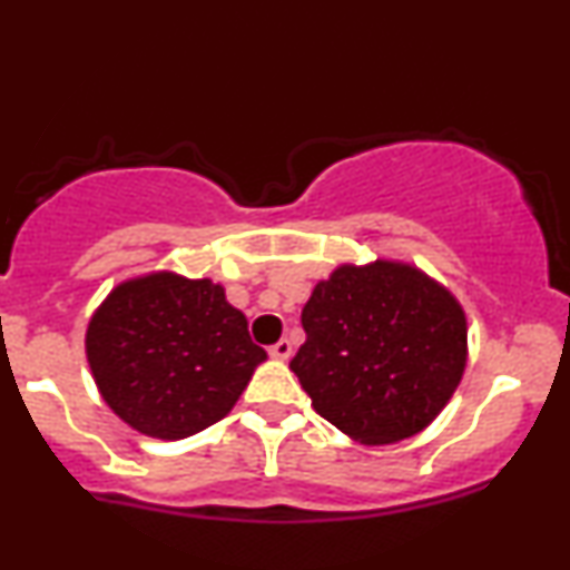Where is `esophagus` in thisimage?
<instances>
[{"label": "esophagus", "instance_id": "obj_1", "mask_svg": "<svg viewBox=\"0 0 570 570\" xmlns=\"http://www.w3.org/2000/svg\"><path fill=\"white\" fill-rule=\"evenodd\" d=\"M273 355L276 361H289L292 358V342L289 340H278L276 345H271V351H267Z\"/></svg>", "mask_w": 570, "mask_h": 570}]
</instances>
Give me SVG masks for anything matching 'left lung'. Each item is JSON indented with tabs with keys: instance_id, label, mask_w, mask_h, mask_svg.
<instances>
[{
	"instance_id": "8db88e82",
	"label": "left lung",
	"mask_w": 570,
	"mask_h": 570,
	"mask_svg": "<svg viewBox=\"0 0 570 570\" xmlns=\"http://www.w3.org/2000/svg\"><path fill=\"white\" fill-rule=\"evenodd\" d=\"M289 368L313 409L363 445L430 428L468 366V315L441 281L403 259L342 263L303 307Z\"/></svg>"
}]
</instances>
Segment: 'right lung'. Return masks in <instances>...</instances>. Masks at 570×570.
Wrapping results in <instances>:
<instances>
[{
  "instance_id": "obj_1",
  "label": "right lung",
  "mask_w": 570,
  "mask_h": 570,
  "mask_svg": "<svg viewBox=\"0 0 570 570\" xmlns=\"http://www.w3.org/2000/svg\"><path fill=\"white\" fill-rule=\"evenodd\" d=\"M85 353L108 409L159 441H180L228 416L267 361L223 284L175 271L116 284L89 315Z\"/></svg>"
}]
</instances>
